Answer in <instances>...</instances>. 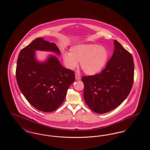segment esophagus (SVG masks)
Returning <instances> with one entry per match:
<instances>
[{"instance_id": "34e87169", "label": "esophagus", "mask_w": 150, "mask_h": 150, "mask_svg": "<svg viewBox=\"0 0 150 150\" xmlns=\"http://www.w3.org/2000/svg\"><path fill=\"white\" fill-rule=\"evenodd\" d=\"M75 79H76V80H80V79H81V77H80V76L79 75L76 74H75Z\"/></svg>"}]
</instances>
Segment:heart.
<instances>
[{"instance_id":"heart-1","label":"heart","mask_w":150,"mask_h":150,"mask_svg":"<svg viewBox=\"0 0 150 150\" xmlns=\"http://www.w3.org/2000/svg\"><path fill=\"white\" fill-rule=\"evenodd\" d=\"M62 58L69 69H75L80 62V67L86 74L95 75L107 64L109 52L107 48L97 44H78L72 46L70 53L64 52Z\"/></svg>"}]
</instances>
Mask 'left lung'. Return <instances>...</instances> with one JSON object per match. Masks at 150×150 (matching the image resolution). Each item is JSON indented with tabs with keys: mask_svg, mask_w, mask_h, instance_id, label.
<instances>
[{
	"mask_svg": "<svg viewBox=\"0 0 150 150\" xmlns=\"http://www.w3.org/2000/svg\"><path fill=\"white\" fill-rule=\"evenodd\" d=\"M111 58L100 74L82 77L86 104L97 114H105L126 99L133 84V58L121 44L114 40Z\"/></svg>",
	"mask_w": 150,
	"mask_h": 150,
	"instance_id": "8db88e82",
	"label": "left lung"
}]
</instances>
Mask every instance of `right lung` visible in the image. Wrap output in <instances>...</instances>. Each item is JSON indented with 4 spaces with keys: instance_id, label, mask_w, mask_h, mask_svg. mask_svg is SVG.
I'll return each mask as SVG.
<instances>
[{
    "instance_id": "right-lung-1",
    "label": "right lung",
    "mask_w": 150,
    "mask_h": 150,
    "mask_svg": "<svg viewBox=\"0 0 150 150\" xmlns=\"http://www.w3.org/2000/svg\"><path fill=\"white\" fill-rule=\"evenodd\" d=\"M36 50L60 55L55 43L42 38L36 39L20 52L16 79L22 93L33 106L50 112L63 103L69 86L75 81V72L64 68L53 54L44 62L39 61L36 57Z\"/></svg>"
}]
</instances>
